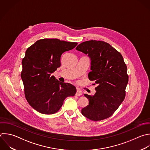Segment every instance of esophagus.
Masks as SVG:
<instances>
[{
  "mask_svg": "<svg viewBox=\"0 0 150 150\" xmlns=\"http://www.w3.org/2000/svg\"><path fill=\"white\" fill-rule=\"evenodd\" d=\"M76 95L77 96H80L82 95V92L80 90V89H77V91H76Z\"/></svg>",
  "mask_w": 150,
  "mask_h": 150,
  "instance_id": "1",
  "label": "esophagus"
}]
</instances>
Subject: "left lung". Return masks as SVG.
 I'll return each instance as SVG.
<instances>
[{
	"instance_id": "8db88e82",
	"label": "left lung",
	"mask_w": 150,
	"mask_h": 150,
	"mask_svg": "<svg viewBox=\"0 0 150 150\" xmlns=\"http://www.w3.org/2000/svg\"><path fill=\"white\" fill-rule=\"evenodd\" d=\"M76 50L88 54L91 70L88 77L94 81L96 93L85 94L88 99L82 114L92 121H100L111 116L125 97L128 82L127 67L121 53L104 41L89 40L79 45Z\"/></svg>"
}]
</instances>
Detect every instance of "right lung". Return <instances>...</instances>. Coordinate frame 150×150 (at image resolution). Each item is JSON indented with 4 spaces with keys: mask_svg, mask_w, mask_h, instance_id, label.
Masks as SVG:
<instances>
[{
    "mask_svg": "<svg viewBox=\"0 0 150 150\" xmlns=\"http://www.w3.org/2000/svg\"><path fill=\"white\" fill-rule=\"evenodd\" d=\"M77 45L76 42L57 39H43L26 50L22 60L21 78L25 97L38 112L54 114L60 110L66 98L76 93L75 86L56 80L51 74L60 67L62 54Z\"/></svg>",
    "mask_w": 150,
    "mask_h": 150,
    "instance_id": "add662e5",
    "label": "right lung"
}]
</instances>
